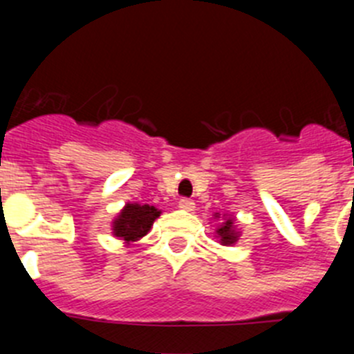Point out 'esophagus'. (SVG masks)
<instances>
[{"label":"esophagus","instance_id":"obj_1","mask_svg":"<svg viewBox=\"0 0 354 354\" xmlns=\"http://www.w3.org/2000/svg\"><path fill=\"white\" fill-rule=\"evenodd\" d=\"M179 207L184 209V211H193L195 209V202L189 198H180L179 200Z\"/></svg>","mask_w":354,"mask_h":354}]
</instances>
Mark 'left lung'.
I'll return each instance as SVG.
<instances>
[{
    "label": "left lung",
    "mask_w": 354,
    "mask_h": 354,
    "mask_svg": "<svg viewBox=\"0 0 354 354\" xmlns=\"http://www.w3.org/2000/svg\"><path fill=\"white\" fill-rule=\"evenodd\" d=\"M216 234H218V237H220V243L221 245H234L237 241V237H239V232L236 230V227H234V220L232 218H228V220H225L223 223L218 227V230H216Z\"/></svg>",
    "instance_id": "1"
}]
</instances>
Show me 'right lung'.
<instances>
[{"mask_svg": "<svg viewBox=\"0 0 354 354\" xmlns=\"http://www.w3.org/2000/svg\"><path fill=\"white\" fill-rule=\"evenodd\" d=\"M161 211L154 205L126 204L120 214L113 220V236L120 237L129 245L147 236L150 227L154 225L156 218H159Z\"/></svg>", "mask_w": 354, "mask_h": 354, "instance_id": "add662e5", "label": "right lung"}]
</instances>
